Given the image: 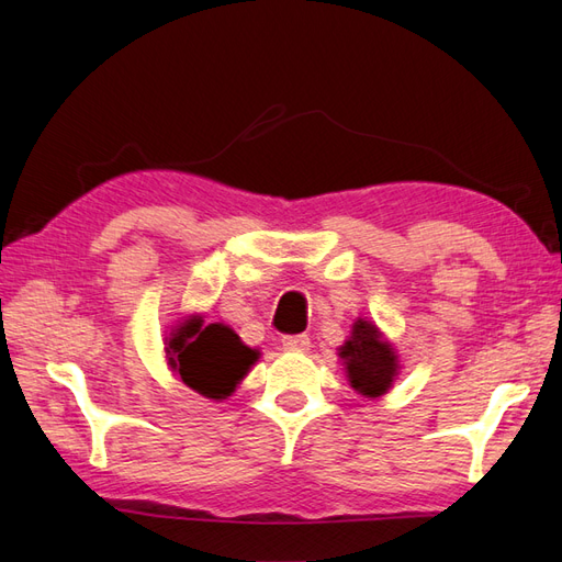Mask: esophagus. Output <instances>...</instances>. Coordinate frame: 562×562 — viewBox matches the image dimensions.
Returning <instances> with one entry per match:
<instances>
[{
	"instance_id": "esophagus-1",
	"label": "esophagus",
	"mask_w": 562,
	"mask_h": 562,
	"mask_svg": "<svg viewBox=\"0 0 562 562\" xmlns=\"http://www.w3.org/2000/svg\"><path fill=\"white\" fill-rule=\"evenodd\" d=\"M310 337L307 335H285L283 337V349L285 351H307L310 349Z\"/></svg>"
}]
</instances>
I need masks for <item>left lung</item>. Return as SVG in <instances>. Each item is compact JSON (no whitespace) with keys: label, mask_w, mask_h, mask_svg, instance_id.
Wrapping results in <instances>:
<instances>
[{"label":"left lung","mask_w":562,"mask_h":562,"mask_svg":"<svg viewBox=\"0 0 562 562\" xmlns=\"http://www.w3.org/2000/svg\"><path fill=\"white\" fill-rule=\"evenodd\" d=\"M337 351L349 384L366 398L384 396L401 370L394 347L375 323L366 318H356L349 339Z\"/></svg>","instance_id":"obj_1"}]
</instances>
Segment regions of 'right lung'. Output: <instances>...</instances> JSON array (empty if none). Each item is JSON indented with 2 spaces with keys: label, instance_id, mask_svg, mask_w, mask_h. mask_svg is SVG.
Segmentation results:
<instances>
[{
  "label": "right lung",
  "instance_id": "1",
  "mask_svg": "<svg viewBox=\"0 0 562 562\" xmlns=\"http://www.w3.org/2000/svg\"><path fill=\"white\" fill-rule=\"evenodd\" d=\"M164 345L176 375L196 394L213 401L232 396L236 384L260 359V351L246 347L225 323H203V316L196 314L178 323Z\"/></svg>",
  "mask_w": 562,
  "mask_h": 562
}]
</instances>
